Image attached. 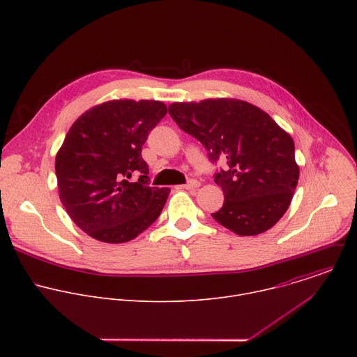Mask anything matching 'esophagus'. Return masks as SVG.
Returning a JSON list of instances; mask_svg holds the SVG:
<instances>
[{
	"instance_id": "34e87169",
	"label": "esophagus",
	"mask_w": 357,
	"mask_h": 357,
	"mask_svg": "<svg viewBox=\"0 0 357 357\" xmlns=\"http://www.w3.org/2000/svg\"><path fill=\"white\" fill-rule=\"evenodd\" d=\"M199 186H200V182L196 181V179H190V181H188V183L182 185L183 189H196V188H199Z\"/></svg>"
}]
</instances>
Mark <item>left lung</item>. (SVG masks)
Listing matches in <instances>:
<instances>
[{
    "label": "left lung",
    "mask_w": 357,
    "mask_h": 357,
    "mask_svg": "<svg viewBox=\"0 0 357 357\" xmlns=\"http://www.w3.org/2000/svg\"><path fill=\"white\" fill-rule=\"evenodd\" d=\"M169 114L181 130L199 139L216 162L225 203L213 219L238 236L271 229L287 212L299 178L292 137L266 112L238 98L172 103Z\"/></svg>",
    "instance_id": "obj_1"
}]
</instances>
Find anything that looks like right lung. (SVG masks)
<instances>
[{
	"instance_id": "right-lung-1",
	"label": "right lung",
	"mask_w": 357,
	"mask_h": 357,
	"mask_svg": "<svg viewBox=\"0 0 357 357\" xmlns=\"http://www.w3.org/2000/svg\"><path fill=\"white\" fill-rule=\"evenodd\" d=\"M158 100H110L84 112L68 131L55 161L62 205L90 237L126 243L161 215L169 188L148 186L141 148L167 114ZM139 172L137 183L128 179Z\"/></svg>"
}]
</instances>
